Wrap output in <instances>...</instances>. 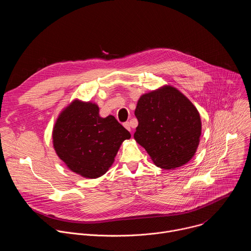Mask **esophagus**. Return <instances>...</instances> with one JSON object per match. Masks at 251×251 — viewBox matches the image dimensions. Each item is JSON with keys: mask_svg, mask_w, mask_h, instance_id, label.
Returning <instances> with one entry per match:
<instances>
[{"mask_svg": "<svg viewBox=\"0 0 251 251\" xmlns=\"http://www.w3.org/2000/svg\"><path fill=\"white\" fill-rule=\"evenodd\" d=\"M123 126H124L128 131H131V126H130V123H129V122H125V123L123 124Z\"/></svg>", "mask_w": 251, "mask_h": 251, "instance_id": "obj_1", "label": "esophagus"}]
</instances>
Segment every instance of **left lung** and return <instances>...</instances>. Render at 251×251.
I'll use <instances>...</instances> for the list:
<instances>
[{"label": "left lung", "instance_id": "obj_1", "mask_svg": "<svg viewBox=\"0 0 251 251\" xmlns=\"http://www.w3.org/2000/svg\"><path fill=\"white\" fill-rule=\"evenodd\" d=\"M135 116L138 126L134 139L157 167L176 169L194 157L201 134V116L176 88L166 85L142 95Z\"/></svg>", "mask_w": 251, "mask_h": 251}]
</instances>
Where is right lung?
<instances>
[{
	"instance_id": "obj_1",
	"label": "right lung",
	"mask_w": 251,
	"mask_h": 251,
	"mask_svg": "<svg viewBox=\"0 0 251 251\" xmlns=\"http://www.w3.org/2000/svg\"><path fill=\"white\" fill-rule=\"evenodd\" d=\"M131 134L109 115L99 116L95 103L74 100L59 114L52 131L53 148L67 168L88 178L104 175Z\"/></svg>"
}]
</instances>
